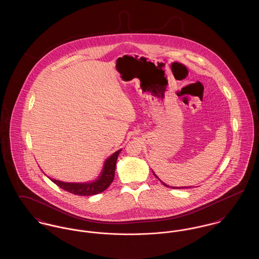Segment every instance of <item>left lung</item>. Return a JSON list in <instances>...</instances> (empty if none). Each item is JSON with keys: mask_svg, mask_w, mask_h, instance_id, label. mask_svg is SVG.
Instances as JSON below:
<instances>
[{"mask_svg": "<svg viewBox=\"0 0 259 259\" xmlns=\"http://www.w3.org/2000/svg\"><path fill=\"white\" fill-rule=\"evenodd\" d=\"M154 176H155V177H156V175H155V174H154ZM156 178H157V177H156ZM157 179H158V178H157ZM162 184H163V185H165V186H167V187H171V188H181V187H172V186H168V185H165V184H164V183H162ZM182 188H188V187H182Z\"/></svg>", "mask_w": 259, "mask_h": 259, "instance_id": "8db88e82", "label": "left lung"}]
</instances>
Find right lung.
<instances>
[{
  "mask_svg": "<svg viewBox=\"0 0 259 259\" xmlns=\"http://www.w3.org/2000/svg\"><path fill=\"white\" fill-rule=\"evenodd\" d=\"M120 150L115 151L112 155H111L104 165L103 172L101 176L99 177L98 180L89 183V184H72V183H64L60 181H56L54 179H50L54 184L61 187L62 189L73 193L74 195H79V196H90V195H95L103 192L106 190L110 185H111L113 179H114V171H115V164L117 157L120 153Z\"/></svg>",
  "mask_w": 259,
  "mask_h": 259,
  "instance_id": "right-lung-1",
  "label": "right lung"
}]
</instances>
